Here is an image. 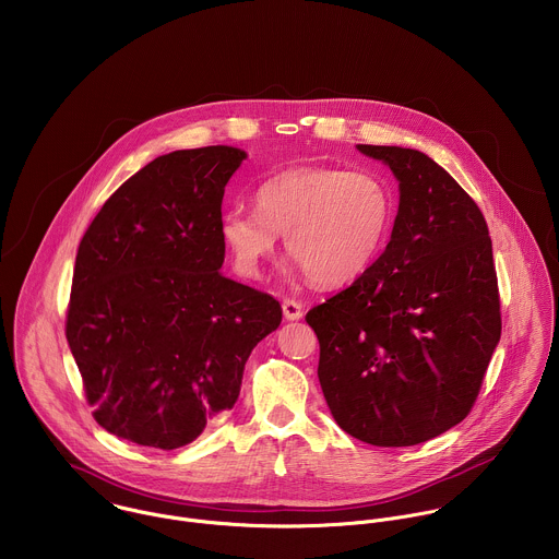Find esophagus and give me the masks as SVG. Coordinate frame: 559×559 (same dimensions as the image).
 Segmentation results:
<instances>
[{
	"mask_svg": "<svg viewBox=\"0 0 559 559\" xmlns=\"http://www.w3.org/2000/svg\"><path fill=\"white\" fill-rule=\"evenodd\" d=\"M282 310H284V319L286 320H299L304 317V306L295 299H284Z\"/></svg>",
	"mask_w": 559,
	"mask_h": 559,
	"instance_id": "esophagus-1",
	"label": "esophagus"
}]
</instances>
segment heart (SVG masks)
I'll return each mask as SVG.
<instances>
[{
  "mask_svg": "<svg viewBox=\"0 0 559 559\" xmlns=\"http://www.w3.org/2000/svg\"><path fill=\"white\" fill-rule=\"evenodd\" d=\"M394 222V193L372 171L301 165L266 178L255 211L222 215L219 235L237 271L260 277L284 235L288 253L319 286H342L377 258Z\"/></svg>",
  "mask_w": 559,
  "mask_h": 559,
  "instance_id": "1",
  "label": "heart"
}]
</instances>
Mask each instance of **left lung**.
<instances>
[{
  "label": "left lung",
  "mask_w": 559,
  "mask_h": 559,
  "mask_svg": "<svg viewBox=\"0 0 559 559\" xmlns=\"http://www.w3.org/2000/svg\"><path fill=\"white\" fill-rule=\"evenodd\" d=\"M399 178L385 251L308 312L319 381L337 426L379 445L424 443L463 421L501 335L488 226L428 155L359 144Z\"/></svg>",
  "instance_id": "left-lung-1"
}]
</instances>
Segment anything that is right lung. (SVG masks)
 Returning <instances> with one entry per match:
<instances>
[{
	"mask_svg": "<svg viewBox=\"0 0 559 559\" xmlns=\"http://www.w3.org/2000/svg\"><path fill=\"white\" fill-rule=\"evenodd\" d=\"M247 155L174 151L133 174L78 249L67 340L94 419L176 450L235 406L253 346L282 322L266 293L219 273L222 200Z\"/></svg>",
	"mask_w": 559,
	"mask_h": 559,
	"instance_id": "1",
	"label": "right lung"
}]
</instances>
